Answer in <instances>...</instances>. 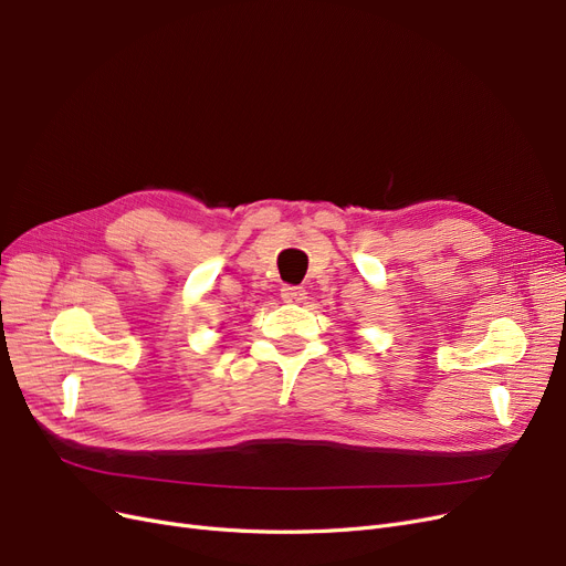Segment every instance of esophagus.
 <instances>
[{"label": "esophagus", "mask_w": 566, "mask_h": 566, "mask_svg": "<svg viewBox=\"0 0 566 566\" xmlns=\"http://www.w3.org/2000/svg\"><path fill=\"white\" fill-rule=\"evenodd\" d=\"M281 297H283V302H287V304H302V302L306 300V290L300 287V285H285V287L281 290Z\"/></svg>", "instance_id": "obj_1"}]
</instances>
